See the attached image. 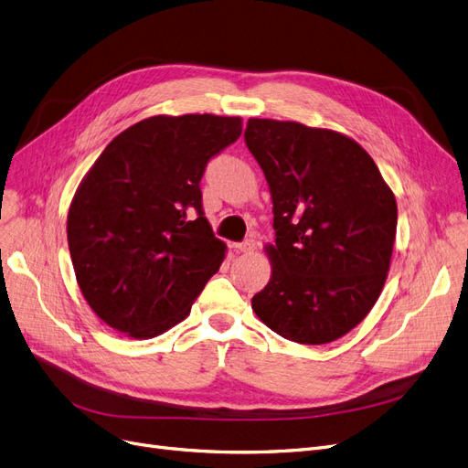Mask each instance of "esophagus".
Returning <instances> with one entry per match:
<instances>
[{
	"label": "esophagus",
	"instance_id": "1",
	"mask_svg": "<svg viewBox=\"0 0 468 468\" xmlns=\"http://www.w3.org/2000/svg\"><path fill=\"white\" fill-rule=\"evenodd\" d=\"M233 249L239 250V252H252L254 250V240L247 239V240H243V243H235Z\"/></svg>",
	"mask_w": 468,
	"mask_h": 468
}]
</instances>
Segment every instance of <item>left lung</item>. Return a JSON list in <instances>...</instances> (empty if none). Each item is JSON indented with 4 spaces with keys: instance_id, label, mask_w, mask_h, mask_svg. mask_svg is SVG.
Returning <instances> with one entry per match:
<instances>
[{
    "instance_id": "left-lung-1",
    "label": "left lung",
    "mask_w": 468,
    "mask_h": 468,
    "mask_svg": "<svg viewBox=\"0 0 468 468\" xmlns=\"http://www.w3.org/2000/svg\"><path fill=\"white\" fill-rule=\"evenodd\" d=\"M245 143L273 202L268 285L252 310L270 330L324 345L358 325L384 289L397 204L353 138L295 121L249 119Z\"/></svg>"
}]
</instances>
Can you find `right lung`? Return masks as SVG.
Listing matches in <instances>:
<instances>
[{"label":"right lung","mask_w":468,"mask_h":468,"mask_svg":"<svg viewBox=\"0 0 468 468\" xmlns=\"http://www.w3.org/2000/svg\"><path fill=\"white\" fill-rule=\"evenodd\" d=\"M240 131V117H148L86 173L67 243L86 303L113 330L136 339L167 332L219 270L225 243L204 218L200 179Z\"/></svg>","instance_id":"1"}]
</instances>
